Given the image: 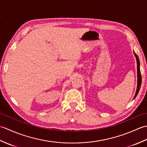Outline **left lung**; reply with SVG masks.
I'll use <instances>...</instances> for the list:
<instances>
[{"instance_id":"1","label":"left lung","mask_w":147,"mask_h":147,"mask_svg":"<svg viewBox=\"0 0 147 147\" xmlns=\"http://www.w3.org/2000/svg\"><path fill=\"white\" fill-rule=\"evenodd\" d=\"M135 55L136 57V61H137V73H138V86H137V89H136V92L135 93V98L136 95H138V93L139 92V90L140 88V86H141V84H142V74H141V72H140V61H139V59L138 57V56L135 53Z\"/></svg>"}]
</instances>
